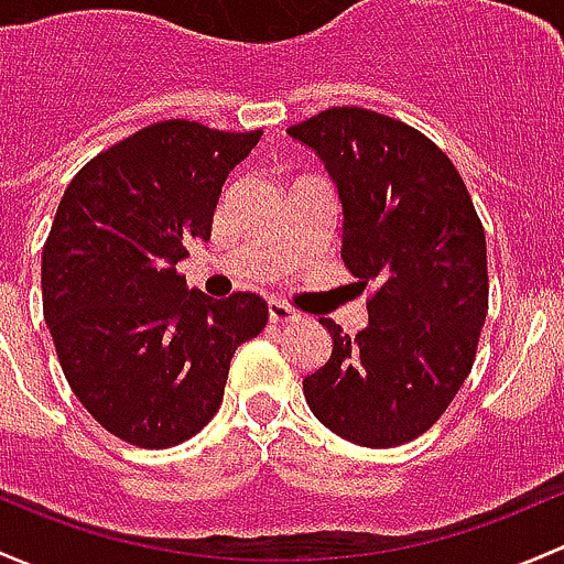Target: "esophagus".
Listing matches in <instances>:
<instances>
[{
	"label": "esophagus",
	"instance_id": "obj_1",
	"mask_svg": "<svg viewBox=\"0 0 564 564\" xmlns=\"http://www.w3.org/2000/svg\"><path fill=\"white\" fill-rule=\"evenodd\" d=\"M299 312L295 310H290L288 304H282V301H269V321L271 323H280V325H284V323H295L299 321Z\"/></svg>",
	"mask_w": 564,
	"mask_h": 564
}]
</instances>
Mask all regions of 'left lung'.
I'll use <instances>...</instances> for the list:
<instances>
[{
  "mask_svg": "<svg viewBox=\"0 0 564 564\" xmlns=\"http://www.w3.org/2000/svg\"><path fill=\"white\" fill-rule=\"evenodd\" d=\"M323 160L341 200V260L364 288L367 328L341 334L304 397L317 421L367 448L426 432L454 402L489 312L486 236L454 162L404 121L328 108L288 130Z\"/></svg>",
  "mask_w": 564,
  "mask_h": 564,
  "instance_id": "obj_1",
  "label": "left lung"
}]
</instances>
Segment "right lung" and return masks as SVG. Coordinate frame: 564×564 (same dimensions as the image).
Wrapping results in <instances>:
<instances>
[{
	"mask_svg": "<svg viewBox=\"0 0 564 564\" xmlns=\"http://www.w3.org/2000/svg\"><path fill=\"white\" fill-rule=\"evenodd\" d=\"M263 132L156 121L86 162L43 247V315L78 402L138 448L195 437L223 404L236 347L269 306L208 299L176 271L212 239L228 173Z\"/></svg>",
	"mask_w": 564,
	"mask_h": 564,
	"instance_id": "right-lung-1",
	"label": "right lung"
}]
</instances>
